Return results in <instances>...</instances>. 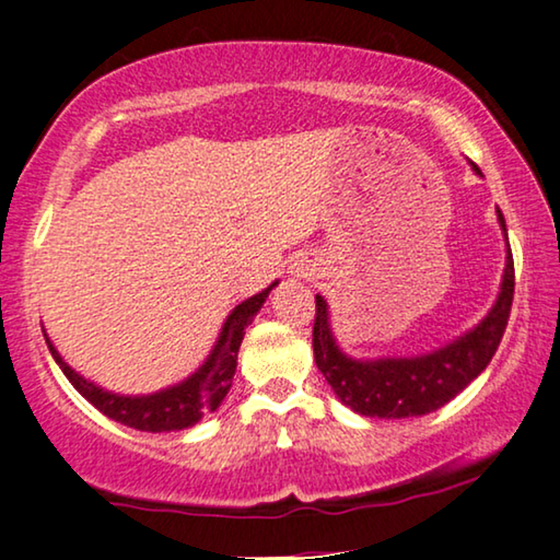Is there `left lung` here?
Segmentation results:
<instances>
[{
    "label": "left lung",
    "mask_w": 560,
    "mask_h": 560,
    "mask_svg": "<svg viewBox=\"0 0 560 560\" xmlns=\"http://www.w3.org/2000/svg\"><path fill=\"white\" fill-rule=\"evenodd\" d=\"M472 168L475 174H480L475 164ZM498 224L505 234L508 255L495 303L477 326L452 338L450 343L434 348V351L419 355H376V359L348 355L338 346L334 334L328 300L315 295V366L326 376L343 407L361 417L376 419L424 417L455 399L469 381H475L488 369L500 346V338L505 334L515 290L513 253H510L505 217L500 209Z\"/></svg>",
    "instance_id": "obj_1"
}]
</instances>
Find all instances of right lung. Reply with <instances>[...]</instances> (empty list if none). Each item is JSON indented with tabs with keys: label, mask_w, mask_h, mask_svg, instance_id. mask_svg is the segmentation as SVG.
I'll use <instances>...</instances> for the list:
<instances>
[{
	"label": "right lung",
	"mask_w": 560,
	"mask_h": 560,
	"mask_svg": "<svg viewBox=\"0 0 560 560\" xmlns=\"http://www.w3.org/2000/svg\"><path fill=\"white\" fill-rule=\"evenodd\" d=\"M278 285V280L272 285H267L260 293L242 300L240 305H234L226 320L222 323L220 336H217L212 351L199 369H194L189 376L182 378L179 384H172L166 388L151 394H116L108 392L95 384V381L85 378L62 359L58 348L47 336L45 340L50 348L52 359L62 369V374L68 376L72 386L93 404L95 409L103 411L105 417L120 424L139 429V432H179V429H189L199 424L207 415H212L222 407L224 396L230 394L234 371H237V353L240 343L245 338V328L255 320V315L260 313L270 290Z\"/></svg>",
	"instance_id": "right-lung-1"
}]
</instances>
